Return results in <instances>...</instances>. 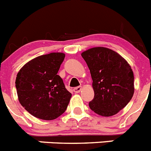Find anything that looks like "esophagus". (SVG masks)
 Returning <instances> with one entry per match:
<instances>
[{
    "label": "esophagus",
    "mask_w": 151,
    "mask_h": 151,
    "mask_svg": "<svg viewBox=\"0 0 151 151\" xmlns=\"http://www.w3.org/2000/svg\"><path fill=\"white\" fill-rule=\"evenodd\" d=\"M81 90H82V86H78V87L75 88L73 89V91H74L75 93H79V92L81 91Z\"/></svg>",
    "instance_id": "34e87169"
}]
</instances>
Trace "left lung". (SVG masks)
<instances>
[{"instance_id":"obj_1","label":"left lung","mask_w":151,"mask_h":151,"mask_svg":"<svg viewBox=\"0 0 151 151\" xmlns=\"http://www.w3.org/2000/svg\"><path fill=\"white\" fill-rule=\"evenodd\" d=\"M90 69L94 99L89 106L103 116L123 109L134 94V74L127 61L116 52L97 47L82 54Z\"/></svg>"}]
</instances>
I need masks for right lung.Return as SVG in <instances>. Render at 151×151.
<instances>
[{
	"mask_svg": "<svg viewBox=\"0 0 151 151\" xmlns=\"http://www.w3.org/2000/svg\"><path fill=\"white\" fill-rule=\"evenodd\" d=\"M64 58L63 53L39 56L24 65L17 74L19 101L35 117L52 120L66 111L72 94L57 75Z\"/></svg>",
	"mask_w": 151,
	"mask_h": 151,
	"instance_id": "obj_1",
	"label": "right lung"
}]
</instances>
